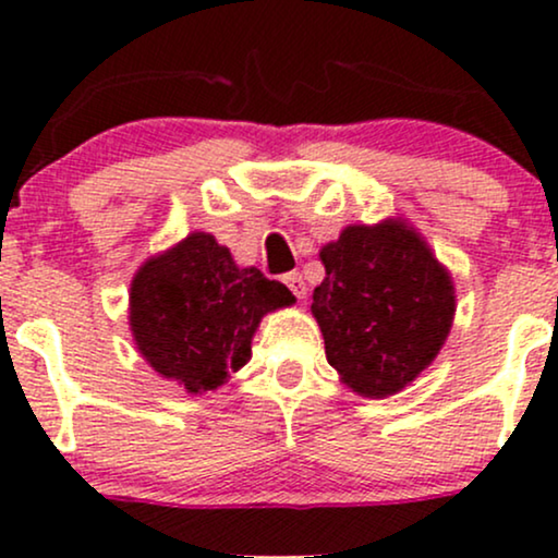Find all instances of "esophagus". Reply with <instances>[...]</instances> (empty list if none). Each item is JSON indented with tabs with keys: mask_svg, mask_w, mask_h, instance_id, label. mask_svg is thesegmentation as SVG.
<instances>
[{
	"mask_svg": "<svg viewBox=\"0 0 558 558\" xmlns=\"http://www.w3.org/2000/svg\"><path fill=\"white\" fill-rule=\"evenodd\" d=\"M283 283L291 288V293L296 299H304L306 296V283H304V278H301V272H286L283 275Z\"/></svg>",
	"mask_w": 558,
	"mask_h": 558,
	"instance_id": "1",
	"label": "esophagus"
}]
</instances>
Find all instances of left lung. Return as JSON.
Here are the masks:
<instances>
[{"label": "left lung", "mask_w": 558, "mask_h": 558, "mask_svg": "<svg viewBox=\"0 0 558 558\" xmlns=\"http://www.w3.org/2000/svg\"><path fill=\"white\" fill-rule=\"evenodd\" d=\"M325 280L312 315L341 380L367 399H386L435 360L451 330V275L403 222L349 226L319 252Z\"/></svg>", "instance_id": "obj_1"}]
</instances>
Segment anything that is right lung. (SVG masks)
I'll return each instance as SVG.
<instances>
[{
  "instance_id": "add662e5",
  "label": "right lung",
  "mask_w": 558,
  "mask_h": 558,
  "mask_svg": "<svg viewBox=\"0 0 558 558\" xmlns=\"http://www.w3.org/2000/svg\"><path fill=\"white\" fill-rule=\"evenodd\" d=\"M291 301L257 267H235L215 235L191 233L136 272L131 330L159 375L204 393L248 362L259 319Z\"/></svg>"
}]
</instances>
